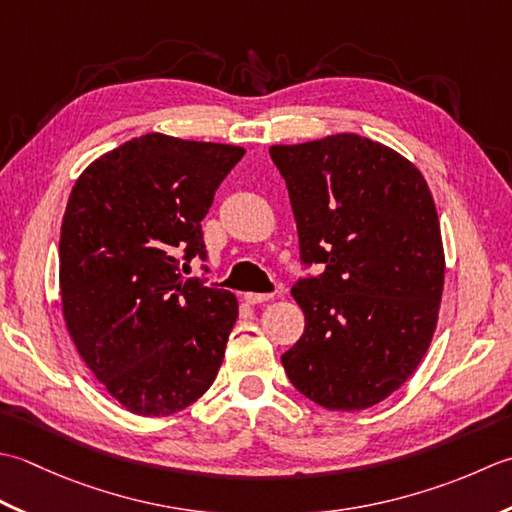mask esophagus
Instances as JSON below:
<instances>
[{
	"mask_svg": "<svg viewBox=\"0 0 512 512\" xmlns=\"http://www.w3.org/2000/svg\"><path fill=\"white\" fill-rule=\"evenodd\" d=\"M243 298L245 302H249V305H260V302H267L274 298V294H256V291H247Z\"/></svg>",
	"mask_w": 512,
	"mask_h": 512,
	"instance_id": "34e87169",
	"label": "esophagus"
}]
</instances>
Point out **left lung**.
Segmentation results:
<instances>
[{"instance_id": "8db88e82", "label": "left lung", "mask_w": 512, "mask_h": 512, "mask_svg": "<svg viewBox=\"0 0 512 512\" xmlns=\"http://www.w3.org/2000/svg\"><path fill=\"white\" fill-rule=\"evenodd\" d=\"M294 210L300 263L325 265L291 289L305 333L283 353L291 384L325 409L362 411L411 378L444 289L440 218L424 176L358 134L271 145Z\"/></svg>"}]
</instances>
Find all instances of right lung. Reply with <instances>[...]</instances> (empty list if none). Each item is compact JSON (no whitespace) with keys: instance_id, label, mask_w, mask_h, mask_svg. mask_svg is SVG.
Segmentation results:
<instances>
[{"instance_id":"1","label":"right lung","mask_w":512,"mask_h":512,"mask_svg":"<svg viewBox=\"0 0 512 512\" xmlns=\"http://www.w3.org/2000/svg\"><path fill=\"white\" fill-rule=\"evenodd\" d=\"M243 154L150 132L103 154L72 187L59 238L66 327L130 413L185 409L221 367L236 296L183 271L207 260L201 221Z\"/></svg>"}]
</instances>
